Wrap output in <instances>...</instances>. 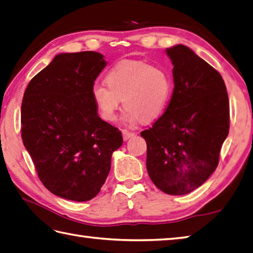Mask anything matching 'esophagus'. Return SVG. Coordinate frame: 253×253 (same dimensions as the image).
Masks as SVG:
<instances>
[{
    "mask_svg": "<svg viewBox=\"0 0 253 253\" xmlns=\"http://www.w3.org/2000/svg\"><path fill=\"white\" fill-rule=\"evenodd\" d=\"M133 136H135V132H132V131H128V130H126V129H124V130H123V139L125 140V141L129 139V138L133 137Z\"/></svg>",
    "mask_w": 253,
    "mask_h": 253,
    "instance_id": "esophagus-1",
    "label": "esophagus"
}]
</instances>
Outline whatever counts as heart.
I'll return each instance as SVG.
<instances>
[{
    "mask_svg": "<svg viewBox=\"0 0 253 253\" xmlns=\"http://www.w3.org/2000/svg\"><path fill=\"white\" fill-rule=\"evenodd\" d=\"M106 84L95 83L91 95L103 120H116L123 101L124 122L136 125L152 121L165 112L173 91L172 77L161 66L141 60H124L106 74Z\"/></svg>",
    "mask_w": 253,
    "mask_h": 253,
    "instance_id": "obj_1",
    "label": "heart"
}]
</instances>
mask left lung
<instances>
[{
  "instance_id": "left-lung-1",
  "label": "left lung",
  "mask_w": 253,
  "mask_h": 253,
  "mask_svg": "<svg viewBox=\"0 0 253 253\" xmlns=\"http://www.w3.org/2000/svg\"><path fill=\"white\" fill-rule=\"evenodd\" d=\"M173 64L172 97L149 129L147 171L158 189L184 195L201 186L218 166L229 132V100L219 72L189 47L167 49Z\"/></svg>"
}]
</instances>
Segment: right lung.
<instances>
[{"mask_svg":"<svg viewBox=\"0 0 253 253\" xmlns=\"http://www.w3.org/2000/svg\"><path fill=\"white\" fill-rule=\"evenodd\" d=\"M106 61L95 51L60 53L35 76L22 102V139L46 189L62 199L95 197L122 132L97 115L91 88Z\"/></svg>","mask_w":253,"mask_h":253,"instance_id":"right-lung-1","label":"right lung"}]
</instances>
